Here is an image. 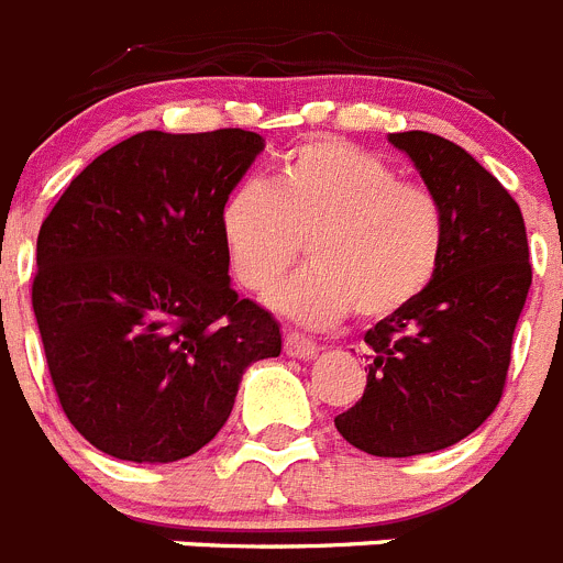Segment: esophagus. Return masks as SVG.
Returning <instances> with one entry per match:
<instances>
[{
	"instance_id": "esophagus-1",
	"label": "esophagus",
	"mask_w": 563,
	"mask_h": 563,
	"mask_svg": "<svg viewBox=\"0 0 563 563\" xmlns=\"http://www.w3.org/2000/svg\"><path fill=\"white\" fill-rule=\"evenodd\" d=\"M285 352L290 357H301V361H312L318 355V346L310 338L298 335V332H287L285 335Z\"/></svg>"
}]
</instances>
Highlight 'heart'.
<instances>
[{"mask_svg": "<svg viewBox=\"0 0 563 563\" xmlns=\"http://www.w3.org/2000/svg\"><path fill=\"white\" fill-rule=\"evenodd\" d=\"M220 231L233 276L251 292L271 290L307 242L312 267L271 301L310 327L335 324L352 307L363 321L406 310L429 290L445 251L437 194L338 137L290 148L273 186L233 188Z\"/></svg>", "mask_w": 563, "mask_h": 563, "instance_id": "1", "label": "heart"}]
</instances>
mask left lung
I'll list each match as a JSON object with an SVG mask.
<instances>
[{
    "label": "left lung",
    "mask_w": 563,
    "mask_h": 563,
    "mask_svg": "<svg viewBox=\"0 0 563 563\" xmlns=\"http://www.w3.org/2000/svg\"><path fill=\"white\" fill-rule=\"evenodd\" d=\"M389 141L437 194L445 251L429 290L363 335L366 389L335 429L372 456H417L465 440L499 406L533 267L519 206L465 148L431 132Z\"/></svg>",
    "instance_id": "8db88e82"
}]
</instances>
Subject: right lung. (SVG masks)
I'll list each match as a JSON object with an SVG mask.
<instances>
[{"label": "right lung", "instance_id": "1", "mask_svg": "<svg viewBox=\"0 0 563 563\" xmlns=\"http://www.w3.org/2000/svg\"><path fill=\"white\" fill-rule=\"evenodd\" d=\"M265 141L137 132L89 163L36 242L33 312L67 420L98 451L177 462L220 434L276 318L239 298L220 213Z\"/></svg>", "mask_w": 563, "mask_h": 563}]
</instances>
